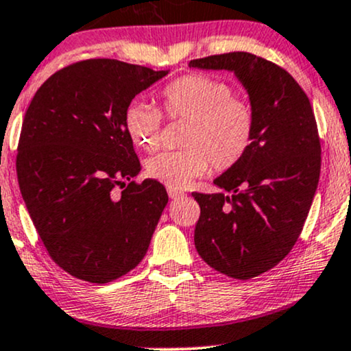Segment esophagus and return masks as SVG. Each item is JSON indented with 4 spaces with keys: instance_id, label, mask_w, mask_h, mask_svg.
Segmentation results:
<instances>
[{
    "instance_id": "esophagus-1",
    "label": "esophagus",
    "mask_w": 351,
    "mask_h": 351,
    "mask_svg": "<svg viewBox=\"0 0 351 351\" xmlns=\"http://www.w3.org/2000/svg\"><path fill=\"white\" fill-rule=\"evenodd\" d=\"M168 196H170L171 199H178V198H183L184 193L176 191V189H170V188H168Z\"/></svg>"
}]
</instances>
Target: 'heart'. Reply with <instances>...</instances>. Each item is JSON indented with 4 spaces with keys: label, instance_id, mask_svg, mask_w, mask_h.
Instances as JSON below:
<instances>
[{
    "label": "heart",
    "instance_id": "heart-1",
    "mask_svg": "<svg viewBox=\"0 0 351 351\" xmlns=\"http://www.w3.org/2000/svg\"><path fill=\"white\" fill-rule=\"evenodd\" d=\"M224 80L208 74H188L162 90L163 114L186 120L178 152H163L148 160L145 173L170 189H183L209 168L226 171L247 155L256 134V112L249 100L237 97ZM125 125L136 147L158 148L162 114L143 102L130 104Z\"/></svg>",
    "mask_w": 351,
    "mask_h": 351
}]
</instances>
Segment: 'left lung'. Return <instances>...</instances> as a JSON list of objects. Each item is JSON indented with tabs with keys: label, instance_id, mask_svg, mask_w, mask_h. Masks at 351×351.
Here are the masks:
<instances>
[{
	"label": "left lung",
	"instance_id": "1",
	"mask_svg": "<svg viewBox=\"0 0 351 351\" xmlns=\"http://www.w3.org/2000/svg\"><path fill=\"white\" fill-rule=\"evenodd\" d=\"M189 67L231 72L256 112L247 155L215 180L223 193H193L201 208L195 229L201 259L247 280L291 252L307 219L322 162L315 115L287 71L251 52L195 59Z\"/></svg>",
	"mask_w": 351,
	"mask_h": 351
}]
</instances>
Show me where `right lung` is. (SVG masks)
Wrapping results in <instances>:
<instances>
[{
    "mask_svg": "<svg viewBox=\"0 0 351 351\" xmlns=\"http://www.w3.org/2000/svg\"><path fill=\"white\" fill-rule=\"evenodd\" d=\"M167 74L115 59L80 60L52 74L27 107L19 189L52 261L77 279L107 284L148 251L168 195L155 180L132 181L142 167L125 112Z\"/></svg>",
    "mask_w": 351,
    "mask_h": 351,
    "instance_id": "1",
    "label": "right lung"
}]
</instances>
